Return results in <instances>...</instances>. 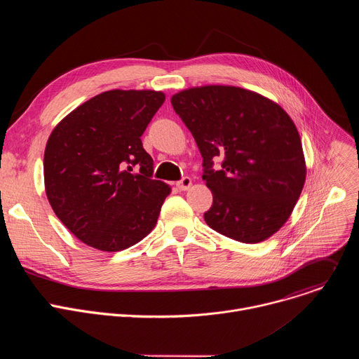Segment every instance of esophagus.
I'll use <instances>...</instances> for the list:
<instances>
[{"label": "esophagus", "mask_w": 359, "mask_h": 359, "mask_svg": "<svg viewBox=\"0 0 359 359\" xmlns=\"http://www.w3.org/2000/svg\"><path fill=\"white\" fill-rule=\"evenodd\" d=\"M176 186H177L179 190H187V189L191 186V179L186 176V177H183L182 180H179V182L176 183Z\"/></svg>", "instance_id": "1"}]
</instances>
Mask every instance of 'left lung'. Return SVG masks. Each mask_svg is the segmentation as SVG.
Masks as SVG:
<instances>
[{"instance_id":"8db88e82","label":"left lung","mask_w":359,"mask_h":359,"mask_svg":"<svg viewBox=\"0 0 359 359\" xmlns=\"http://www.w3.org/2000/svg\"><path fill=\"white\" fill-rule=\"evenodd\" d=\"M203 158L213 193L208 226L240 243H260L288 220L305 182L298 130L273 100L236 86L190 88L172 96ZM222 159L220 171L214 161Z\"/></svg>"}]
</instances>
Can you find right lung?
I'll return each mask as SVG.
<instances>
[{"instance_id":"right-lung-1","label":"right lung","mask_w":359,"mask_h":359,"mask_svg":"<svg viewBox=\"0 0 359 359\" xmlns=\"http://www.w3.org/2000/svg\"><path fill=\"white\" fill-rule=\"evenodd\" d=\"M163 102L162 92L108 90L50 133L43 155L46 197L85 244L119 251L155 227L170 187L153 179V159L140 136Z\"/></svg>"}]
</instances>
